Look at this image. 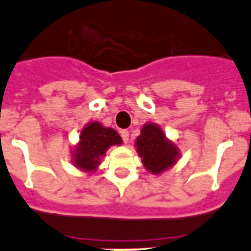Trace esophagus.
Here are the masks:
<instances>
[{"label": "esophagus", "instance_id": "obj_1", "mask_svg": "<svg viewBox=\"0 0 251 251\" xmlns=\"http://www.w3.org/2000/svg\"><path fill=\"white\" fill-rule=\"evenodd\" d=\"M121 136H122V140H124V143H125V144H127V143H129V131H127V130H122Z\"/></svg>", "mask_w": 251, "mask_h": 251}]
</instances>
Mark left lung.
Returning <instances> with one entry per match:
<instances>
[{
	"label": "left lung",
	"instance_id": "8db88e82",
	"mask_svg": "<svg viewBox=\"0 0 251 251\" xmlns=\"http://www.w3.org/2000/svg\"><path fill=\"white\" fill-rule=\"evenodd\" d=\"M135 148L143 166L153 175H161L170 170L180 159L177 144L166 136V132L154 122H147L135 140Z\"/></svg>",
	"mask_w": 251,
	"mask_h": 251
}]
</instances>
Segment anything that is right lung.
Masks as SVG:
<instances>
[{
	"label": "right lung",
	"mask_w": 251,
	"mask_h": 251,
	"mask_svg": "<svg viewBox=\"0 0 251 251\" xmlns=\"http://www.w3.org/2000/svg\"><path fill=\"white\" fill-rule=\"evenodd\" d=\"M121 144V136L115 129L106 127L98 121H90L80 130L79 142L71 151V162L80 171L92 174L100 167L106 151L112 145Z\"/></svg>",
	"instance_id": "obj_1"
}]
</instances>
